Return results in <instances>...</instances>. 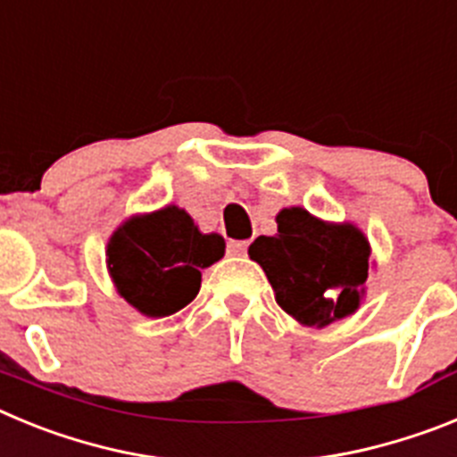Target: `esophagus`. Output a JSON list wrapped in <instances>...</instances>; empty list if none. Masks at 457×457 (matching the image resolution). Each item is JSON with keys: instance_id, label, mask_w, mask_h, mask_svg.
Returning <instances> with one entry per match:
<instances>
[{"instance_id": "1", "label": "esophagus", "mask_w": 457, "mask_h": 457, "mask_svg": "<svg viewBox=\"0 0 457 457\" xmlns=\"http://www.w3.org/2000/svg\"><path fill=\"white\" fill-rule=\"evenodd\" d=\"M249 249V242L247 240H228L226 242V253L228 256H245Z\"/></svg>"}]
</instances>
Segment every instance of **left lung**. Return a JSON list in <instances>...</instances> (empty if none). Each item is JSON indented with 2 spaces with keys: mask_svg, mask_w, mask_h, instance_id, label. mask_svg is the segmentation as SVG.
Returning <instances> with one entry per match:
<instances>
[{
  "mask_svg": "<svg viewBox=\"0 0 457 457\" xmlns=\"http://www.w3.org/2000/svg\"><path fill=\"white\" fill-rule=\"evenodd\" d=\"M278 233L261 236L249 256L268 274L278 306L295 320L325 327L359 306L370 247L353 224H325L304 208H286Z\"/></svg>",
  "mask_w": 457,
  "mask_h": 457,
  "instance_id": "left-lung-1",
  "label": "left lung"
}]
</instances>
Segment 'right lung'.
<instances>
[{
  "instance_id": "1",
  "label": "right lung",
  "mask_w": 457,
  "mask_h": 457,
  "mask_svg": "<svg viewBox=\"0 0 457 457\" xmlns=\"http://www.w3.org/2000/svg\"><path fill=\"white\" fill-rule=\"evenodd\" d=\"M224 237L204 236L176 205L125 221L107 247L116 288L144 316H171L196 297L201 270L224 256Z\"/></svg>"
}]
</instances>
